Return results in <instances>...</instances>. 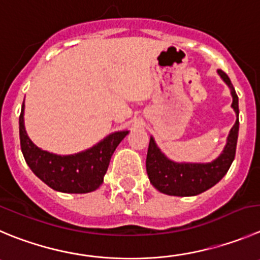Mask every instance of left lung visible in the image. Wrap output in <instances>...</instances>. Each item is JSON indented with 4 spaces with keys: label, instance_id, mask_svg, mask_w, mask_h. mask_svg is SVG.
<instances>
[{
    "label": "left lung",
    "instance_id": "left-lung-1",
    "mask_svg": "<svg viewBox=\"0 0 260 260\" xmlns=\"http://www.w3.org/2000/svg\"><path fill=\"white\" fill-rule=\"evenodd\" d=\"M232 96V109L236 113V122L231 128L227 142L219 156L210 163H177L166 156L157 147L154 137H150L146 157V172L151 185L160 192L171 196H195L209 190L225 176L236 154L239 137V97L229 75L218 70Z\"/></svg>",
    "mask_w": 260,
    "mask_h": 260
}]
</instances>
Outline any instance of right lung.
<instances>
[{"label":"right lung","instance_id":"obj_1","mask_svg":"<svg viewBox=\"0 0 260 260\" xmlns=\"http://www.w3.org/2000/svg\"><path fill=\"white\" fill-rule=\"evenodd\" d=\"M20 146L31 172L53 190L65 193H87L104 182L111 155L129 131L110 133L84 151L57 155L40 149L28 137L24 125V103L19 116Z\"/></svg>","mask_w":260,"mask_h":260}]
</instances>
